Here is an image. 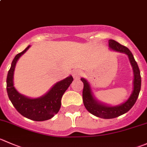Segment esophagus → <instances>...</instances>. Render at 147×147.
<instances>
[{"mask_svg": "<svg viewBox=\"0 0 147 147\" xmlns=\"http://www.w3.org/2000/svg\"><path fill=\"white\" fill-rule=\"evenodd\" d=\"M82 75H83V72L82 70H80V69H75L72 72V76L74 78H78L82 76Z\"/></svg>", "mask_w": 147, "mask_h": 147, "instance_id": "1", "label": "esophagus"}]
</instances>
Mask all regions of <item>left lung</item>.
<instances>
[{
    "instance_id": "1",
    "label": "left lung",
    "mask_w": 147,
    "mask_h": 147,
    "mask_svg": "<svg viewBox=\"0 0 147 147\" xmlns=\"http://www.w3.org/2000/svg\"><path fill=\"white\" fill-rule=\"evenodd\" d=\"M108 45H109L111 49L117 51V52L126 53L129 56V60H130L131 64L133 67L134 80L133 92H132L130 98L128 99V100L125 102L124 103L118 105V106L110 107L97 102L92 97L89 83L84 78L81 79V81L83 82L82 100H83V103L85 108L94 116L106 119L116 118L129 111V110L134 106L138 97H139V92H140L141 90V84H142L140 70H139L137 62L135 60L131 52L126 47L121 45L119 42H116L113 39L108 40Z\"/></svg>"
}]
</instances>
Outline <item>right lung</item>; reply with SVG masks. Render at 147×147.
Returning a JSON list of instances; mask_svg holds the SVG:
<instances>
[{"instance_id":"right-lung-1","label":"right lung","mask_w":147,"mask_h":147,"mask_svg":"<svg viewBox=\"0 0 147 147\" xmlns=\"http://www.w3.org/2000/svg\"><path fill=\"white\" fill-rule=\"evenodd\" d=\"M28 46L23 52L16 55L8 70L6 80V89L8 98L17 111L23 116L36 121L50 119L59 112L61 107V99L65 91L72 83L73 78L69 76L58 82L43 97L31 99L21 95L13 86V72L18 58L29 48Z\"/></svg>"}]
</instances>
